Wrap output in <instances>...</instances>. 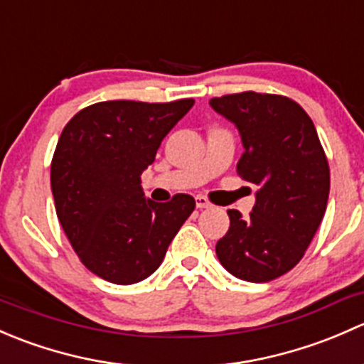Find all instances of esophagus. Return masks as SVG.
Segmentation results:
<instances>
[{"label":"esophagus","instance_id":"1","mask_svg":"<svg viewBox=\"0 0 364 364\" xmlns=\"http://www.w3.org/2000/svg\"><path fill=\"white\" fill-rule=\"evenodd\" d=\"M196 204H197V208H199V209L211 208V203H209V200L205 199V197H203V196H197L196 197Z\"/></svg>","mask_w":364,"mask_h":364}]
</instances>
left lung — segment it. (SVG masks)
I'll list each match as a JSON object with an SVG mask.
<instances>
[{
    "label": "left lung",
    "mask_w": 364,
    "mask_h": 364,
    "mask_svg": "<svg viewBox=\"0 0 364 364\" xmlns=\"http://www.w3.org/2000/svg\"><path fill=\"white\" fill-rule=\"evenodd\" d=\"M209 105L236 124L245 153L237 174L259 186L248 218L229 209L230 227L216 243L222 266L236 278L264 284L303 259L329 197V165L314 121L282 95L245 93Z\"/></svg>",
    "instance_id": "left-lung-1"
}]
</instances>
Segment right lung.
<instances>
[{
    "mask_svg": "<svg viewBox=\"0 0 364 364\" xmlns=\"http://www.w3.org/2000/svg\"><path fill=\"white\" fill-rule=\"evenodd\" d=\"M192 105V98L98 102L61 132L50 164L58 220L80 262L97 277L117 285L148 278L196 209L192 196L153 203L141 186L164 137Z\"/></svg>",
    "mask_w": 364,
    "mask_h": 364,
    "instance_id": "obj_1",
    "label": "right lung"
}]
</instances>
